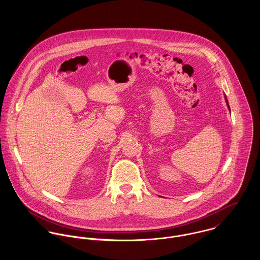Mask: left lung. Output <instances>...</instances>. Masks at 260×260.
Returning a JSON list of instances; mask_svg holds the SVG:
<instances>
[{
  "label": "left lung",
  "mask_w": 260,
  "mask_h": 260,
  "mask_svg": "<svg viewBox=\"0 0 260 260\" xmlns=\"http://www.w3.org/2000/svg\"><path fill=\"white\" fill-rule=\"evenodd\" d=\"M226 99V98H225ZM226 103H227V106H228V108H229V105H228V102H227V99H226ZM230 110V109H229Z\"/></svg>",
  "instance_id": "obj_1"
}]
</instances>
